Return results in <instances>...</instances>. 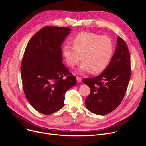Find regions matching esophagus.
<instances>
[{
  "mask_svg": "<svg viewBox=\"0 0 146 146\" xmlns=\"http://www.w3.org/2000/svg\"><path fill=\"white\" fill-rule=\"evenodd\" d=\"M76 79H77V82H78V83H80L82 82V78L80 77H76Z\"/></svg>",
  "mask_w": 146,
  "mask_h": 146,
  "instance_id": "34e87169",
  "label": "esophagus"
}]
</instances>
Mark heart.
Returning a JSON list of instances; mask_svg holds the SVG:
<instances>
[{
  "instance_id": "obj_1",
  "label": "heart",
  "mask_w": 146,
  "mask_h": 146,
  "mask_svg": "<svg viewBox=\"0 0 146 146\" xmlns=\"http://www.w3.org/2000/svg\"><path fill=\"white\" fill-rule=\"evenodd\" d=\"M73 46L64 44L62 54L66 63L73 68L83 60L78 72L92 74L102 72L107 67L114 53V44L107 36L91 32H81L72 39Z\"/></svg>"
}]
</instances>
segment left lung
<instances>
[{
	"label": "left lung",
	"mask_w": 146,
	"mask_h": 146,
	"mask_svg": "<svg viewBox=\"0 0 146 146\" xmlns=\"http://www.w3.org/2000/svg\"><path fill=\"white\" fill-rule=\"evenodd\" d=\"M130 76L129 51L125 41L118 37L115 52L107 67L99 76L83 79L91 90L85 99L86 108L101 116L114 111L125 94Z\"/></svg>",
	"instance_id": "obj_1"
}]
</instances>
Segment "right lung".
<instances>
[{
  "label": "right lung",
  "mask_w": 146,
  "mask_h": 146,
  "mask_svg": "<svg viewBox=\"0 0 146 146\" xmlns=\"http://www.w3.org/2000/svg\"><path fill=\"white\" fill-rule=\"evenodd\" d=\"M71 30L47 26L33 35L24 52L21 73L25 96L34 109L46 115L63 107L66 92L77 84L63 64L61 48Z\"/></svg>",
  "instance_id": "add662e5"
}]
</instances>
